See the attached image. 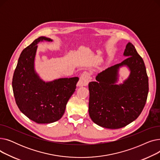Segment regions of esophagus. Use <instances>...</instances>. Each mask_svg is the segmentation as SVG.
I'll use <instances>...</instances> for the list:
<instances>
[{"mask_svg":"<svg viewBox=\"0 0 160 160\" xmlns=\"http://www.w3.org/2000/svg\"><path fill=\"white\" fill-rule=\"evenodd\" d=\"M91 80V75L89 72H83L80 77V80L77 83V86L79 87L87 86L88 83Z\"/></svg>","mask_w":160,"mask_h":160,"instance_id":"1","label":"esophagus"}]
</instances>
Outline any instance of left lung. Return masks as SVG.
Here are the masks:
<instances>
[{
  "label": "left lung",
  "instance_id": "left-lung-1",
  "mask_svg": "<svg viewBox=\"0 0 160 160\" xmlns=\"http://www.w3.org/2000/svg\"><path fill=\"white\" fill-rule=\"evenodd\" d=\"M121 63L97 74L96 82L89 83V113L100 127L118 129L135 121L143 110L148 93V78L142 58L134 46H126ZM127 66L131 73L121 85H117L118 69Z\"/></svg>",
  "mask_w": 160,
  "mask_h": 160
}]
</instances>
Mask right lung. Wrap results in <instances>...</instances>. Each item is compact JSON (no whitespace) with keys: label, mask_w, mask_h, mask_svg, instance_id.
Here are the masks:
<instances>
[{"label":"right lung","mask_w":160,"mask_h":160,"mask_svg":"<svg viewBox=\"0 0 160 160\" xmlns=\"http://www.w3.org/2000/svg\"><path fill=\"white\" fill-rule=\"evenodd\" d=\"M52 41L39 37L25 48L15 69L12 88L20 111L38 124L52 123L60 119L66 104L77 88L78 77L42 80L34 69V60L39 42Z\"/></svg>","instance_id":"right-lung-1"}]
</instances>
